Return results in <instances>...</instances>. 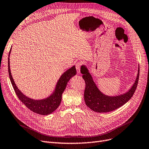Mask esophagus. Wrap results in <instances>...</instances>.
<instances>
[{
  "label": "esophagus",
  "mask_w": 149,
  "mask_h": 149,
  "mask_svg": "<svg viewBox=\"0 0 149 149\" xmlns=\"http://www.w3.org/2000/svg\"><path fill=\"white\" fill-rule=\"evenodd\" d=\"M82 64V63L81 62H77L76 64H75V67H76V69L77 70V73L78 74H80V67H81V65Z\"/></svg>",
  "instance_id": "1"
}]
</instances>
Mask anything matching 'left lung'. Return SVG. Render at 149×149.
Listing matches in <instances>:
<instances>
[{
    "instance_id": "obj_1",
    "label": "left lung",
    "mask_w": 149,
    "mask_h": 149,
    "mask_svg": "<svg viewBox=\"0 0 149 149\" xmlns=\"http://www.w3.org/2000/svg\"><path fill=\"white\" fill-rule=\"evenodd\" d=\"M82 77L85 81L86 87L84 93V99L86 105L93 111L97 113H107L115 110L124 105L133 95L137 88L139 66L138 74L133 86L126 93L118 95L109 96L102 93L96 86L93 77L85 65H81L80 69Z\"/></svg>"
}]
</instances>
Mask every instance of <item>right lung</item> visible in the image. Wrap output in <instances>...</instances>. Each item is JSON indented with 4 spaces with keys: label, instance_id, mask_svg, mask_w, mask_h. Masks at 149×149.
Listing matches in <instances>:
<instances>
[{
    "label": "right lung",
    "instance_id": "1",
    "mask_svg": "<svg viewBox=\"0 0 149 149\" xmlns=\"http://www.w3.org/2000/svg\"><path fill=\"white\" fill-rule=\"evenodd\" d=\"M11 51V48L10 49L8 55V74L12 86L14 88L17 97L29 109L35 113L45 116L53 113L60 105L62 99V94L65 89L68 81L72 77L76 75L77 71L75 66H73L71 67L61 75L57 81L53 93L47 98L40 100H35L24 95L19 89H18L13 79L10 66V55Z\"/></svg>",
    "mask_w": 149,
    "mask_h": 149
}]
</instances>
